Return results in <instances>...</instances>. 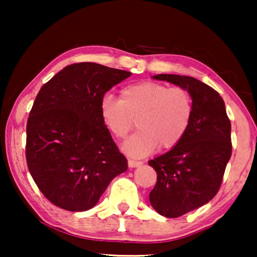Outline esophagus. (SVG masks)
Returning a JSON list of instances; mask_svg holds the SVG:
<instances>
[{"mask_svg": "<svg viewBox=\"0 0 257 257\" xmlns=\"http://www.w3.org/2000/svg\"><path fill=\"white\" fill-rule=\"evenodd\" d=\"M140 165H143V161H138V160H133V159H128V166L131 168L138 167Z\"/></svg>", "mask_w": 257, "mask_h": 257, "instance_id": "34e87169", "label": "esophagus"}]
</instances>
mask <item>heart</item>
<instances>
[{"mask_svg":"<svg viewBox=\"0 0 257 257\" xmlns=\"http://www.w3.org/2000/svg\"><path fill=\"white\" fill-rule=\"evenodd\" d=\"M194 114L191 93L184 87L159 82L128 84L119 99L106 94L100 101V117L114 138L124 139L133 128L138 131L122 144L130 157L149 156L158 147L171 150L181 143Z\"/></svg>","mask_w":257,"mask_h":257,"instance_id":"heart-1","label":"heart"}]
</instances>
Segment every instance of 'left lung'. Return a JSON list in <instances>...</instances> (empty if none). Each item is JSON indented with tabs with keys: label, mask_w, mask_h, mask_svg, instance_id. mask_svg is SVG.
Wrapping results in <instances>:
<instances>
[{
	"label": "left lung",
	"mask_w": 257,
	"mask_h": 257,
	"mask_svg": "<svg viewBox=\"0 0 257 257\" xmlns=\"http://www.w3.org/2000/svg\"><path fill=\"white\" fill-rule=\"evenodd\" d=\"M191 93L194 114L181 143L149 161L157 172L150 202L160 215L179 217L209 202L219 192L231 156L230 120L224 101L213 87L188 76L161 75Z\"/></svg>",
	"instance_id": "left-lung-1"
}]
</instances>
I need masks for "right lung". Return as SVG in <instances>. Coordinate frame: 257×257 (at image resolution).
Here are the masks:
<instances>
[{"label":"right lung","mask_w":257,"mask_h":257,"mask_svg":"<svg viewBox=\"0 0 257 257\" xmlns=\"http://www.w3.org/2000/svg\"><path fill=\"white\" fill-rule=\"evenodd\" d=\"M132 73L97 63L65 66L41 87L27 122L26 158L35 184L70 212L96 206L127 170L100 117L104 94Z\"/></svg>","instance_id":"obj_1"}]
</instances>
